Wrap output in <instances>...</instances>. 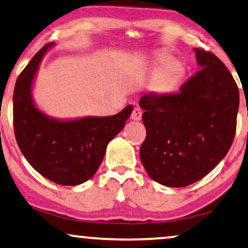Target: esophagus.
Instances as JSON below:
<instances>
[{
  "mask_svg": "<svg viewBox=\"0 0 248 248\" xmlns=\"http://www.w3.org/2000/svg\"><path fill=\"white\" fill-rule=\"evenodd\" d=\"M131 118L133 121H141L142 118V110L140 109V108H134L133 111H132L131 114Z\"/></svg>",
  "mask_w": 248,
  "mask_h": 248,
  "instance_id": "1",
  "label": "esophagus"
}]
</instances>
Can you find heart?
I'll return each instance as SVG.
<instances>
[{"mask_svg": "<svg viewBox=\"0 0 248 248\" xmlns=\"http://www.w3.org/2000/svg\"><path fill=\"white\" fill-rule=\"evenodd\" d=\"M167 59L166 56H158L157 57V63L158 64H164ZM179 76V69L177 65L175 64H171V65H168L162 70L161 76H160V84L162 87H170L175 83V81L177 80Z\"/></svg>", "mask_w": 248, "mask_h": 248, "instance_id": "heart-1", "label": "heart"}]
</instances>
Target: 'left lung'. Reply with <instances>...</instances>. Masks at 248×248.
Segmentation results:
<instances>
[{
  "instance_id": "8db88e82",
  "label": "left lung",
  "mask_w": 248,
  "mask_h": 248,
  "mask_svg": "<svg viewBox=\"0 0 248 248\" xmlns=\"http://www.w3.org/2000/svg\"><path fill=\"white\" fill-rule=\"evenodd\" d=\"M200 71L177 93L141 97L147 138L140 148L148 175L168 187H184L209 174L229 151L236 133L239 91L212 53L194 48Z\"/></svg>"
}]
</instances>
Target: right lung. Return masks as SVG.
Segmentation results:
<instances>
[{"instance_id":"obj_1","label":"right lung","mask_w":248,"mask_h":248,"mask_svg":"<svg viewBox=\"0 0 248 248\" xmlns=\"http://www.w3.org/2000/svg\"><path fill=\"white\" fill-rule=\"evenodd\" d=\"M55 44L44 46L16 82L13 122L16 142L27 161L56 184L74 186L89 181L99 168L109 142L123 130L133 110L128 105L111 116L62 120L40 110L32 96L44 56Z\"/></svg>"}]
</instances>
